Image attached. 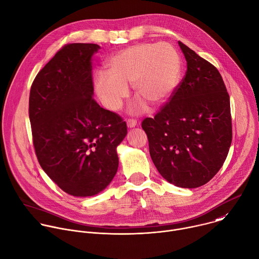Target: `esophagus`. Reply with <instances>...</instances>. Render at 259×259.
<instances>
[{
	"mask_svg": "<svg viewBox=\"0 0 259 259\" xmlns=\"http://www.w3.org/2000/svg\"><path fill=\"white\" fill-rule=\"evenodd\" d=\"M137 125V121L134 119H128L127 120V126L128 128H134Z\"/></svg>",
	"mask_w": 259,
	"mask_h": 259,
	"instance_id": "1",
	"label": "esophagus"
}]
</instances>
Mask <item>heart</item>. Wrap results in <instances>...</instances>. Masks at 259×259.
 Segmentation results:
<instances>
[{
	"mask_svg": "<svg viewBox=\"0 0 259 259\" xmlns=\"http://www.w3.org/2000/svg\"><path fill=\"white\" fill-rule=\"evenodd\" d=\"M107 71L94 75V89L103 106L119 111L129 97L131 84L138 98L132 114L163 106L180 82L182 61L177 50L168 42H141L113 54L106 63Z\"/></svg>",
	"mask_w": 259,
	"mask_h": 259,
	"instance_id": "heart-1",
	"label": "heart"
}]
</instances>
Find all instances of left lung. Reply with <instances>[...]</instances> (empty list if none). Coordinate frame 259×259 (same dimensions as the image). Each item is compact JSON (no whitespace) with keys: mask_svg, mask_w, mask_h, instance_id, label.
Wrapping results in <instances>:
<instances>
[{"mask_svg":"<svg viewBox=\"0 0 259 259\" xmlns=\"http://www.w3.org/2000/svg\"><path fill=\"white\" fill-rule=\"evenodd\" d=\"M186 75L142 128L161 177L181 188L206 184L224 164L232 142L230 97L218 69L182 42Z\"/></svg>","mask_w":259,"mask_h":259,"instance_id":"left-lung-1","label":"left lung"}]
</instances>
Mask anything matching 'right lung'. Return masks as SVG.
<instances>
[{
	"mask_svg": "<svg viewBox=\"0 0 259 259\" xmlns=\"http://www.w3.org/2000/svg\"><path fill=\"white\" fill-rule=\"evenodd\" d=\"M96 44H70L38 72L30 90L29 120L38 162L66 193L94 196L114 179L118 145L127 135L121 117L94 100Z\"/></svg>",
	"mask_w": 259,
	"mask_h": 259,
	"instance_id": "1",
	"label": "right lung"
}]
</instances>
